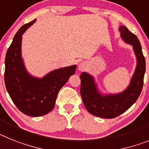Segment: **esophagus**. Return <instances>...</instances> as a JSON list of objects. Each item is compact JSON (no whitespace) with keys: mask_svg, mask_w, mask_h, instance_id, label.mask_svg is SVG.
Masks as SVG:
<instances>
[{"mask_svg":"<svg viewBox=\"0 0 149 149\" xmlns=\"http://www.w3.org/2000/svg\"><path fill=\"white\" fill-rule=\"evenodd\" d=\"M86 63H85V62H82V63H80L79 64V67H78L79 70L82 71V70H86Z\"/></svg>","mask_w":149,"mask_h":149,"instance_id":"1","label":"esophagus"}]
</instances>
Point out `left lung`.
<instances>
[{"label": "left lung", "mask_w": 149, "mask_h": 149, "mask_svg": "<svg viewBox=\"0 0 149 149\" xmlns=\"http://www.w3.org/2000/svg\"><path fill=\"white\" fill-rule=\"evenodd\" d=\"M119 30L124 42L133 46L137 60L136 70L127 89L119 94L103 95L91 75L83 72L80 76L81 97L87 111L94 116L107 119L120 115L136 102L142 92L146 72V59L138 38L126 26H120Z\"/></svg>", "instance_id": "left-lung-1"}]
</instances>
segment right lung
<instances>
[{
  "mask_svg": "<svg viewBox=\"0 0 149 149\" xmlns=\"http://www.w3.org/2000/svg\"><path fill=\"white\" fill-rule=\"evenodd\" d=\"M35 22L23 25L15 35L5 58L4 82L11 99L21 112L40 117L53 110L57 94L75 73L77 65L51 71L41 79L28 73L21 57L22 35Z\"/></svg>",
  "mask_w": 149,
  "mask_h": 149,
  "instance_id": "right-lung-1",
  "label": "right lung"
}]
</instances>
